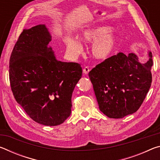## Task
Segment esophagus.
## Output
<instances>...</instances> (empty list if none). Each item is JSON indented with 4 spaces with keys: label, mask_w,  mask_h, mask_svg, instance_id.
Returning <instances> with one entry per match:
<instances>
[{
    "label": "esophagus",
    "mask_w": 160,
    "mask_h": 160,
    "mask_svg": "<svg viewBox=\"0 0 160 160\" xmlns=\"http://www.w3.org/2000/svg\"><path fill=\"white\" fill-rule=\"evenodd\" d=\"M90 68L88 67V66H86V67H85V68H83V72H84V73H85V75H87V74H88V72H90Z\"/></svg>",
    "instance_id": "34e87169"
}]
</instances>
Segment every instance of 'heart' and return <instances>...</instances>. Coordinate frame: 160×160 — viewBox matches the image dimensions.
I'll use <instances>...</instances> for the list:
<instances>
[{
	"label": "heart",
	"mask_w": 160,
	"mask_h": 160,
	"mask_svg": "<svg viewBox=\"0 0 160 160\" xmlns=\"http://www.w3.org/2000/svg\"><path fill=\"white\" fill-rule=\"evenodd\" d=\"M112 28L107 26L92 27L80 32L78 34V40L72 37L66 39V46L68 53L71 57H76L82 52L83 44H90L93 41L90 48L92 56L97 60H105L112 55L118 42L116 35L109 34Z\"/></svg>",
	"instance_id": "1"
}]
</instances>
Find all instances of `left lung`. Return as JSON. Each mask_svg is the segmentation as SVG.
I'll use <instances>...</instances> for the list:
<instances>
[{
  "label": "left lung",
  "mask_w": 160,
  "mask_h": 160,
  "mask_svg": "<svg viewBox=\"0 0 160 160\" xmlns=\"http://www.w3.org/2000/svg\"><path fill=\"white\" fill-rule=\"evenodd\" d=\"M140 63L135 53L119 52L89 72L99 109L112 118H121L138 110L152 83V55Z\"/></svg>",
  "instance_id": "left-lung-1"
}]
</instances>
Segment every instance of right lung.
<instances>
[{
	"instance_id": "obj_1",
	"label": "right lung",
	"mask_w": 160,
	"mask_h": 160,
	"mask_svg": "<svg viewBox=\"0 0 160 160\" xmlns=\"http://www.w3.org/2000/svg\"><path fill=\"white\" fill-rule=\"evenodd\" d=\"M45 25L24 29L10 58L9 78L16 101L32 120L48 126L63 123L71 113V97L82 70L58 61L48 44Z\"/></svg>"
}]
</instances>
